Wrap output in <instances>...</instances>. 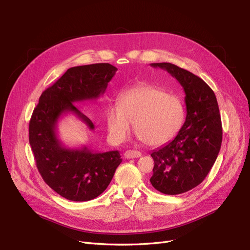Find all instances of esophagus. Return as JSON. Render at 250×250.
Segmentation results:
<instances>
[{
    "mask_svg": "<svg viewBox=\"0 0 250 250\" xmlns=\"http://www.w3.org/2000/svg\"><path fill=\"white\" fill-rule=\"evenodd\" d=\"M125 158H138L142 156V153L138 150H127L124 153Z\"/></svg>",
    "mask_w": 250,
    "mask_h": 250,
    "instance_id": "obj_1",
    "label": "esophagus"
}]
</instances>
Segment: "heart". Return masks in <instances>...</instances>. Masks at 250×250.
<instances>
[{"mask_svg": "<svg viewBox=\"0 0 250 250\" xmlns=\"http://www.w3.org/2000/svg\"><path fill=\"white\" fill-rule=\"evenodd\" d=\"M107 130L116 143L124 142L133 129L141 141L157 147L171 141L185 122L184 104L164 88L144 84L128 88L105 110Z\"/></svg>", "mask_w": 250, "mask_h": 250, "instance_id": "1", "label": "heart"}]
</instances>
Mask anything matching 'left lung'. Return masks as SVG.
I'll list each match as a JSON object with an SVG mask.
<instances>
[{
	"label": "left lung",
	"instance_id": "8db88e82",
	"mask_svg": "<svg viewBox=\"0 0 250 250\" xmlns=\"http://www.w3.org/2000/svg\"><path fill=\"white\" fill-rule=\"evenodd\" d=\"M170 73L184 87L187 117L177 135L154 150L150 183L167 195L200 185L215 164L222 143V124L215 93L201 78L169 62L151 63Z\"/></svg>",
	"mask_w": 250,
	"mask_h": 250
}]
</instances>
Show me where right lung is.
I'll return each instance as SVG.
<instances>
[{
    "label": "right lung",
    "mask_w": 250,
    "mask_h": 250,
    "mask_svg": "<svg viewBox=\"0 0 250 250\" xmlns=\"http://www.w3.org/2000/svg\"><path fill=\"white\" fill-rule=\"evenodd\" d=\"M118 69L109 63L74 66L42 92L29 123V143L37 170L52 190L72 201H88L102 194L122 158L118 150L94 152L87 147L65 148L56 135L58 119L73 112L90 130L94 124L75 102L104 94Z\"/></svg>",
    "instance_id": "right-lung-1"
}]
</instances>
